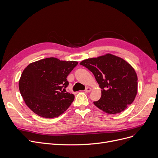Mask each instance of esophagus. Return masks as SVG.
<instances>
[{
  "label": "esophagus",
  "mask_w": 158,
  "mask_h": 158,
  "mask_svg": "<svg viewBox=\"0 0 158 158\" xmlns=\"http://www.w3.org/2000/svg\"><path fill=\"white\" fill-rule=\"evenodd\" d=\"M85 91L86 92V93H90L91 91V87H86V89H85Z\"/></svg>",
  "instance_id": "1"
}]
</instances>
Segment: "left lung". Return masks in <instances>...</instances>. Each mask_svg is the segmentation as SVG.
Segmentation results:
<instances>
[{
  "label": "left lung",
  "instance_id": "1",
  "mask_svg": "<svg viewBox=\"0 0 158 158\" xmlns=\"http://www.w3.org/2000/svg\"><path fill=\"white\" fill-rule=\"evenodd\" d=\"M91 71L102 89L95 106L108 114L125 110L138 93V77L132 65L123 58L108 53L85 59L80 64Z\"/></svg>",
  "mask_w": 158,
  "mask_h": 158
}]
</instances>
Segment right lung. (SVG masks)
<instances>
[{
    "label": "right lung",
    "mask_w": 158,
    "mask_h": 158,
    "mask_svg": "<svg viewBox=\"0 0 158 158\" xmlns=\"http://www.w3.org/2000/svg\"><path fill=\"white\" fill-rule=\"evenodd\" d=\"M78 64L76 61L46 58L29 64L19 80V90L26 106L45 118L59 116L74 99L73 94L62 91L69 85L67 77Z\"/></svg>",
    "instance_id": "right-lung-1"
}]
</instances>
